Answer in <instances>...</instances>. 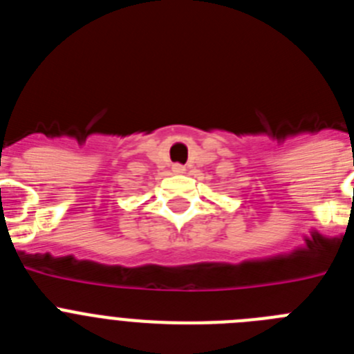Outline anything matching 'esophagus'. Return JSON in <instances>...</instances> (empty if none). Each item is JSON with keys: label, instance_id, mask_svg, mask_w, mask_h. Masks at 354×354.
I'll return each mask as SVG.
<instances>
[{"label": "esophagus", "instance_id": "obj_1", "mask_svg": "<svg viewBox=\"0 0 354 354\" xmlns=\"http://www.w3.org/2000/svg\"><path fill=\"white\" fill-rule=\"evenodd\" d=\"M171 171H174V174H184V171H186V167H184V165H179V162H175L174 167H171Z\"/></svg>", "mask_w": 354, "mask_h": 354}]
</instances>
